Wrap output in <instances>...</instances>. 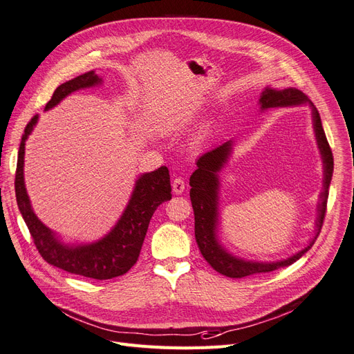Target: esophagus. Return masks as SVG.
<instances>
[{
	"label": "esophagus",
	"instance_id": "1",
	"mask_svg": "<svg viewBox=\"0 0 354 354\" xmlns=\"http://www.w3.org/2000/svg\"><path fill=\"white\" fill-rule=\"evenodd\" d=\"M172 189H174V194H182L185 191V182L182 178H176L174 182H172Z\"/></svg>",
	"mask_w": 354,
	"mask_h": 354
}]
</instances>
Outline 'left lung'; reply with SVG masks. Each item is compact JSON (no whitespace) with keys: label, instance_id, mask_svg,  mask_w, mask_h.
I'll use <instances>...</instances> for the list:
<instances>
[{"label":"left lung","instance_id":"obj_1","mask_svg":"<svg viewBox=\"0 0 354 354\" xmlns=\"http://www.w3.org/2000/svg\"><path fill=\"white\" fill-rule=\"evenodd\" d=\"M309 106L312 110V124L315 132V140L319 154L322 158V189L319 192V200L316 204V221H315V234L307 241V244L288 257L273 261L263 260H250L239 257L227 250L219 236L221 230V172L226 167L230 158L234 153L235 140L225 141L223 144L214 147L213 150L204 153L196 162L197 170L189 178V197L194 209V219H196V241L198 244L203 257L207 263L216 270L230 278H244L248 275L261 272H272L282 266H288L292 261L299 260L304 253L309 252L315 244L316 238L321 232L326 212L328 188L333 179L334 172V158L329 144L322 128L321 116L313 106V102L307 98L301 91L295 88H272L266 86L261 91L259 98L260 111H266L269 109L277 107H301Z\"/></svg>","mask_w":354,"mask_h":354}]
</instances>
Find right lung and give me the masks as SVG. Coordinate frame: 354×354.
<instances>
[{
  "label": "right lung",
  "instance_id": "right-lung-1",
  "mask_svg": "<svg viewBox=\"0 0 354 354\" xmlns=\"http://www.w3.org/2000/svg\"><path fill=\"white\" fill-rule=\"evenodd\" d=\"M101 84L102 79L94 71L79 75L54 91L45 111L60 104L76 91L95 88ZM38 119V115L32 118L21 136L15 180L17 206L38 252L50 265L75 275L100 281L123 275L138 260L153 213L162 203L172 198L169 169L162 166L136 178L127 207L106 235L91 243H66L59 234L42 223L33 212L25 185V145Z\"/></svg>",
  "mask_w": 354,
  "mask_h": 354
}]
</instances>
